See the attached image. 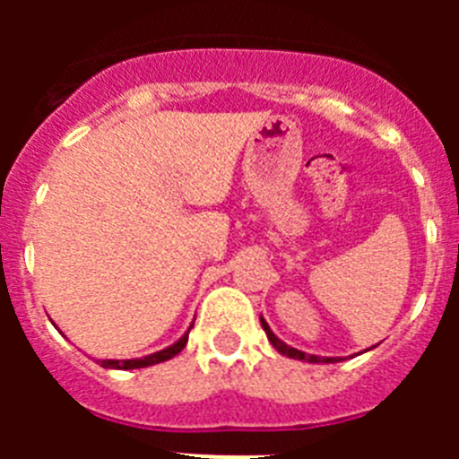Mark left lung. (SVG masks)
Listing matches in <instances>:
<instances>
[{
	"mask_svg": "<svg viewBox=\"0 0 459 459\" xmlns=\"http://www.w3.org/2000/svg\"><path fill=\"white\" fill-rule=\"evenodd\" d=\"M259 322H262V328L266 331V338H269V342L273 344L275 350H278L282 356H290V359H296V360H307V363H335V359H322V356L306 354V351H301V350H294V347H290V344L282 342V340H280L278 335L271 331L269 324H266L264 319L259 317Z\"/></svg>",
	"mask_w": 459,
	"mask_h": 459,
	"instance_id": "obj_1",
	"label": "left lung"
}]
</instances>
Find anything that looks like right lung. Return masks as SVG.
<instances>
[{
    "label": "right lung",
    "instance_id": "1",
    "mask_svg": "<svg viewBox=\"0 0 459 459\" xmlns=\"http://www.w3.org/2000/svg\"><path fill=\"white\" fill-rule=\"evenodd\" d=\"M190 331V328H188ZM188 342V333L181 335L179 340L174 344H169L168 350H160L156 354H149L144 359H131V360H100V366L103 368H115V370H135V368H149V366H156V363H163V360H169L172 356L179 354L181 350L186 347Z\"/></svg>",
    "mask_w": 459,
    "mask_h": 459
}]
</instances>
